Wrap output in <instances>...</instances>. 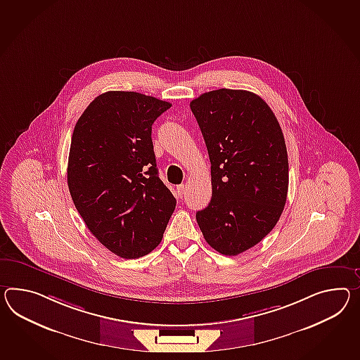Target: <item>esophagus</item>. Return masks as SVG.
Segmentation results:
<instances>
[{
    "instance_id": "esophagus-1",
    "label": "esophagus",
    "mask_w": 360,
    "mask_h": 360,
    "mask_svg": "<svg viewBox=\"0 0 360 360\" xmlns=\"http://www.w3.org/2000/svg\"><path fill=\"white\" fill-rule=\"evenodd\" d=\"M176 193H178V198H182L184 193V184H178L176 186Z\"/></svg>"
}]
</instances>
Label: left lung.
Wrapping results in <instances>:
<instances>
[{"label":"left lung","instance_id":"1","mask_svg":"<svg viewBox=\"0 0 360 360\" xmlns=\"http://www.w3.org/2000/svg\"><path fill=\"white\" fill-rule=\"evenodd\" d=\"M211 160L212 199L196 213L207 243L226 256L257 245L280 219L289 188L280 123L263 98L219 88L190 103Z\"/></svg>","mask_w":360,"mask_h":360}]
</instances>
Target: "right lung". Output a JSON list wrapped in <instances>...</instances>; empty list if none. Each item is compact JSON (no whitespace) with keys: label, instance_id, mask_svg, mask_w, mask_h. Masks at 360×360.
<instances>
[{"label":"right lung","instance_id":"1","mask_svg":"<svg viewBox=\"0 0 360 360\" xmlns=\"http://www.w3.org/2000/svg\"><path fill=\"white\" fill-rule=\"evenodd\" d=\"M170 103L109 91L80 115L71 138L68 184L89 231L109 251L138 259L155 250L176 200L158 178L152 124Z\"/></svg>","mask_w":360,"mask_h":360}]
</instances>
